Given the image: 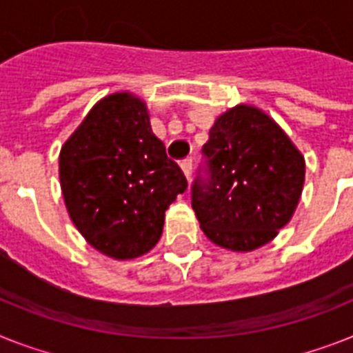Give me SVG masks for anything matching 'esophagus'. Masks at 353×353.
<instances>
[{"mask_svg": "<svg viewBox=\"0 0 353 353\" xmlns=\"http://www.w3.org/2000/svg\"><path fill=\"white\" fill-rule=\"evenodd\" d=\"M180 168H182L185 179L191 180V174H193V159H183L182 162H180Z\"/></svg>", "mask_w": 353, "mask_h": 353, "instance_id": "esophagus-1", "label": "esophagus"}]
</instances>
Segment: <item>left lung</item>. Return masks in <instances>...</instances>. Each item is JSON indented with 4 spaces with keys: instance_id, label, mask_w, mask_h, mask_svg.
I'll use <instances>...</instances> for the list:
<instances>
[{
    "instance_id": "8db88e82",
    "label": "left lung",
    "mask_w": 353,
    "mask_h": 353,
    "mask_svg": "<svg viewBox=\"0 0 353 353\" xmlns=\"http://www.w3.org/2000/svg\"><path fill=\"white\" fill-rule=\"evenodd\" d=\"M202 153L191 205L209 240L245 252L276 238L305 182V159L285 131L258 108L238 104L216 119Z\"/></svg>"
}]
</instances>
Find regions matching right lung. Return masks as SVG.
Here are the masks:
<instances>
[{
	"label": "right lung",
	"mask_w": 353,
	"mask_h": 353,
	"mask_svg": "<svg viewBox=\"0 0 353 353\" xmlns=\"http://www.w3.org/2000/svg\"><path fill=\"white\" fill-rule=\"evenodd\" d=\"M72 222L99 252L131 260L157 245L165 209L188 189L151 131L144 101L128 92L99 101L59 155Z\"/></svg>",
	"instance_id": "obj_1"
}]
</instances>
